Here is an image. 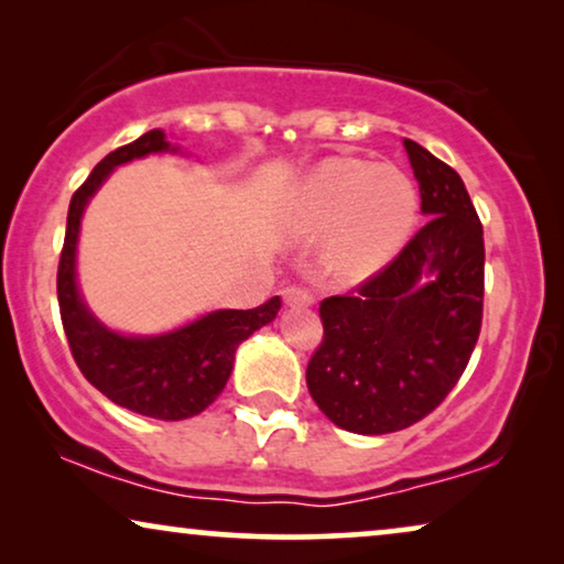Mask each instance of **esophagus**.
<instances>
[{
    "label": "esophagus",
    "mask_w": 564,
    "mask_h": 564,
    "mask_svg": "<svg viewBox=\"0 0 564 564\" xmlns=\"http://www.w3.org/2000/svg\"><path fill=\"white\" fill-rule=\"evenodd\" d=\"M282 300L288 305H313L315 295L307 288H297V284H292V288L282 290Z\"/></svg>",
    "instance_id": "1"
}]
</instances>
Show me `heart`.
<instances>
[{
    "instance_id": "heart-1",
    "label": "heart",
    "mask_w": 564,
    "mask_h": 564,
    "mask_svg": "<svg viewBox=\"0 0 564 564\" xmlns=\"http://www.w3.org/2000/svg\"><path fill=\"white\" fill-rule=\"evenodd\" d=\"M419 215V189L390 164L328 159L300 184L292 230L315 241L334 234L330 269L344 280H365L395 257Z\"/></svg>"
}]
</instances>
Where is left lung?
<instances>
[{
    "label": "left lung",
    "mask_w": 564,
    "mask_h": 564,
    "mask_svg": "<svg viewBox=\"0 0 564 564\" xmlns=\"http://www.w3.org/2000/svg\"><path fill=\"white\" fill-rule=\"evenodd\" d=\"M403 145L426 223L380 272L323 300V341L305 372L315 405L367 436L426 419L459 382L482 326V223L465 182L411 138Z\"/></svg>",
    "instance_id": "8db88e82"
}]
</instances>
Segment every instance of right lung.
<instances>
[{"label":"right lung","instance_id":"obj_1","mask_svg":"<svg viewBox=\"0 0 564 564\" xmlns=\"http://www.w3.org/2000/svg\"><path fill=\"white\" fill-rule=\"evenodd\" d=\"M176 151L164 130H149L120 145L91 169L74 192L66 218V238L58 261V307L76 367L95 388L128 411L159 421H182L203 413L226 388L238 344L276 318L280 297L251 311H213L187 326L161 336H122L102 326L84 305L76 288V241L84 207L115 166Z\"/></svg>","mask_w":564,"mask_h":564}]
</instances>
